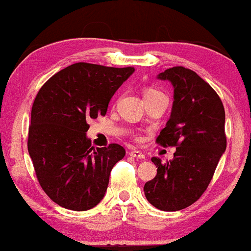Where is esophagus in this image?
Listing matches in <instances>:
<instances>
[{
  "label": "esophagus",
  "instance_id": "esophagus-1",
  "mask_svg": "<svg viewBox=\"0 0 251 251\" xmlns=\"http://www.w3.org/2000/svg\"><path fill=\"white\" fill-rule=\"evenodd\" d=\"M129 155H131V157H134V158H138V159H145V155H144L142 152H139V151H137V150H133V151H131L129 152Z\"/></svg>",
  "mask_w": 251,
  "mask_h": 251
}]
</instances>
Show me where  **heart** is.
Returning <instances> with one entry per match:
<instances>
[{
    "label": "heart",
    "instance_id": "obj_1",
    "mask_svg": "<svg viewBox=\"0 0 251 251\" xmlns=\"http://www.w3.org/2000/svg\"><path fill=\"white\" fill-rule=\"evenodd\" d=\"M155 97H165V94H164L162 91H159V89L154 87H149L144 91V98H145V99H150V98H155ZM135 138L138 139V137Z\"/></svg>",
    "mask_w": 251,
    "mask_h": 251
}]
</instances>
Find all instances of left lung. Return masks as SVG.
Instances as JSON below:
<instances>
[{"instance_id": "obj_1", "label": "left lung", "mask_w": 251, "mask_h": 251, "mask_svg": "<svg viewBox=\"0 0 251 251\" xmlns=\"http://www.w3.org/2000/svg\"><path fill=\"white\" fill-rule=\"evenodd\" d=\"M175 88L171 117L155 143L176 146L174 159L157 165V176L144 185V194L154 208L163 211L185 209L201 198L214 177L226 149V112L221 98L208 82L183 66L158 75Z\"/></svg>"}]
</instances>
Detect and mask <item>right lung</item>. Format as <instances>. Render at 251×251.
Here are the masks:
<instances>
[{
    "instance_id": "obj_1",
    "label": "right lung",
    "mask_w": 251,
    "mask_h": 251,
    "mask_svg": "<svg viewBox=\"0 0 251 251\" xmlns=\"http://www.w3.org/2000/svg\"><path fill=\"white\" fill-rule=\"evenodd\" d=\"M133 72L77 62L40 88L31 107L28 152L40 185L57 205L86 211L105 196L125 149L109 144L96 150L86 132L89 120L105 116L111 98Z\"/></svg>"
}]
</instances>
